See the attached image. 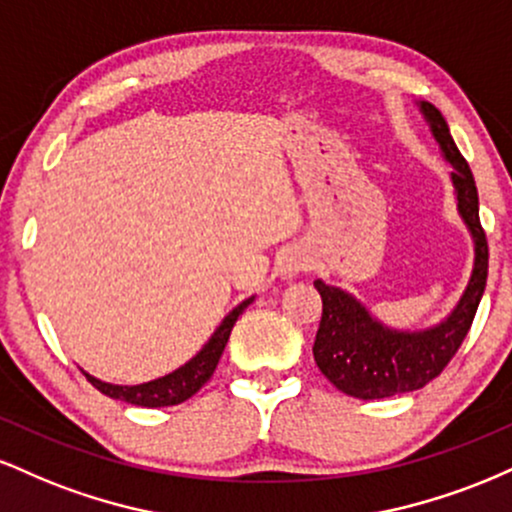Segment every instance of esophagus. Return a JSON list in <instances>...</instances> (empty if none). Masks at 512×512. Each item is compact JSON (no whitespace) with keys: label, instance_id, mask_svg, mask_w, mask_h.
Returning a JSON list of instances; mask_svg holds the SVG:
<instances>
[{"label":"esophagus","instance_id":"34e87169","mask_svg":"<svg viewBox=\"0 0 512 512\" xmlns=\"http://www.w3.org/2000/svg\"><path fill=\"white\" fill-rule=\"evenodd\" d=\"M305 269H310L308 252L301 248H291L284 252V257H281V274H284L286 279H296V276L303 274Z\"/></svg>","mask_w":512,"mask_h":512}]
</instances>
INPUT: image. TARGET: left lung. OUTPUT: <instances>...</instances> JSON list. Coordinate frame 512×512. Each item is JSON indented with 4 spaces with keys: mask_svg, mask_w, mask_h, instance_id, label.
<instances>
[{
    "mask_svg": "<svg viewBox=\"0 0 512 512\" xmlns=\"http://www.w3.org/2000/svg\"><path fill=\"white\" fill-rule=\"evenodd\" d=\"M416 105L436 139L440 156L452 168L455 207L474 245L472 274L450 313L436 325L421 330L390 327L370 313L368 305L358 301L354 293L315 279V289L322 296V320L313 346L315 363L337 390L356 399L414 392L438 378L467 337L486 289L489 245L479 223L477 182L452 142L450 127L440 110L428 101H416Z\"/></svg>",
    "mask_w": 512,
    "mask_h": 512,
    "instance_id": "obj_1",
    "label": "left lung"
}]
</instances>
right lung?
Listing matches in <instances>:
<instances>
[{
	"instance_id": "right-lung-1",
	"label": "right lung",
	"mask_w": 512,
	"mask_h": 512,
	"mask_svg": "<svg viewBox=\"0 0 512 512\" xmlns=\"http://www.w3.org/2000/svg\"><path fill=\"white\" fill-rule=\"evenodd\" d=\"M252 301H255V296L245 298L243 303H238L231 313L223 317L214 334H211L207 342H204L202 349H199L190 361H185L180 368L170 370L166 375H161V378L149 380V383H139V385H115V383H105V380L86 373V370H81V373H84L88 383L96 387V390H101L103 395L122 399V402L127 404H137V407L156 409V407H173V404L185 402V399H190L195 392L202 390V385L207 383L211 375H214L216 363H219L223 349H226V342L228 337H231L233 325H236V320L243 315V310L248 308Z\"/></svg>"
}]
</instances>
